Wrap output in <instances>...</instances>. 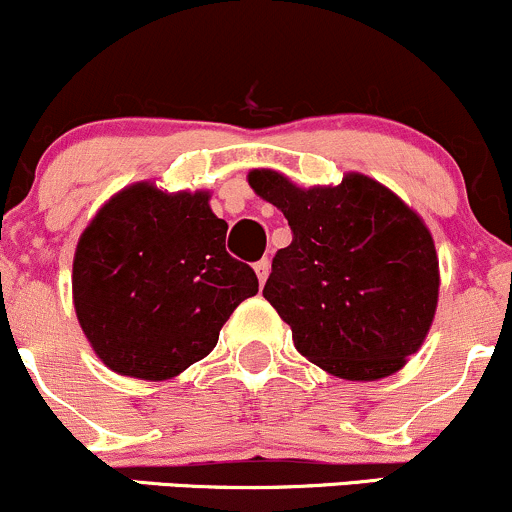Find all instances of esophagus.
<instances>
[{
  "label": "esophagus",
  "instance_id": "esophagus-1",
  "mask_svg": "<svg viewBox=\"0 0 512 512\" xmlns=\"http://www.w3.org/2000/svg\"><path fill=\"white\" fill-rule=\"evenodd\" d=\"M254 271H256L258 280H261V283H266L268 273H271V261H268V258H261V261L254 263Z\"/></svg>",
  "mask_w": 512,
  "mask_h": 512
}]
</instances>
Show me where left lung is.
<instances>
[{
    "label": "left lung",
    "mask_w": 512,
    "mask_h": 512,
    "mask_svg": "<svg viewBox=\"0 0 512 512\" xmlns=\"http://www.w3.org/2000/svg\"><path fill=\"white\" fill-rule=\"evenodd\" d=\"M256 195L285 214L290 246L273 256L263 298L293 329L295 349L346 381L405 366L430 332L439 261L420 217L366 175L302 190L268 168L249 173Z\"/></svg>",
    "instance_id": "8db88e82"
}]
</instances>
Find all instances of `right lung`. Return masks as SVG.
Returning <instances> with one entry per match:
<instances>
[{"instance_id": "right-lung-1", "label": "right lung", "mask_w": 512, "mask_h": 512, "mask_svg": "<svg viewBox=\"0 0 512 512\" xmlns=\"http://www.w3.org/2000/svg\"><path fill=\"white\" fill-rule=\"evenodd\" d=\"M224 239L227 222L202 190L136 183L95 214L75 249L73 302L104 366L166 381L210 354L239 302L258 293L254 268Z\"/></svg>"}]
</instances>
